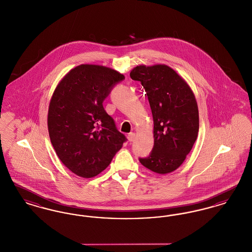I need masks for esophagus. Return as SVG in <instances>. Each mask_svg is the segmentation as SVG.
Segmentation results:
<instances>
[{
	"mask_svg": "<svg viewBox=\"0 0 252 252\" xmlns=\"http://www.w3.org/2000/svg\"><path fill=\"white\" fill-rule=\"evenodd\" d=\"M135 139H136V135H135V133H129L128 135H127V140L129 141V142H133V141H135Z\"/></svg>",
	"mask_w": 252,
	"mask_h": 252,
	"instance_id": "esophagus-1",
	"label": "esophagus"
}]
</instances>
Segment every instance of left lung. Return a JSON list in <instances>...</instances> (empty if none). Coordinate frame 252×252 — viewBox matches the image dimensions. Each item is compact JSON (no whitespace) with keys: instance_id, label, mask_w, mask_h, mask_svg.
<instances>
[{"instance_id":"1","label":"left lung","mask_w":252,"mask_h":252,"mask_svg":"<svg viewBox=\"0 0 252 252\" xmlns=\"http://www.w3.org/2000/svg\"><path fill=\"white\" fill-rule=\"evenodd\" d=\"M130 77L144 87L154 121L153 149L139 160L153 172L171 173L182 164L197 138L198 108L192 90L166 65L137 66Z\"/></svg>"}]
</instances>
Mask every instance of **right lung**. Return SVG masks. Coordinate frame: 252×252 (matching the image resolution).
<instances>
[{"label": "right lung", "mask_w": 252, "mask_h": 252, "mask_svg": "<svg viewBox=\"0 0 252 252\" xmlns=\"http://www.w3.org/2000/svg\"><path fill=\"white\" fill-rule=\"evenodd\" d=\"M124 79L112 69L83 64L68 72L53 94L50 140L62 163L79 177L100 174L126 142L103 107L111 90Z\"/></svg>", "instance_id": "obj_1"}]
</instances>
